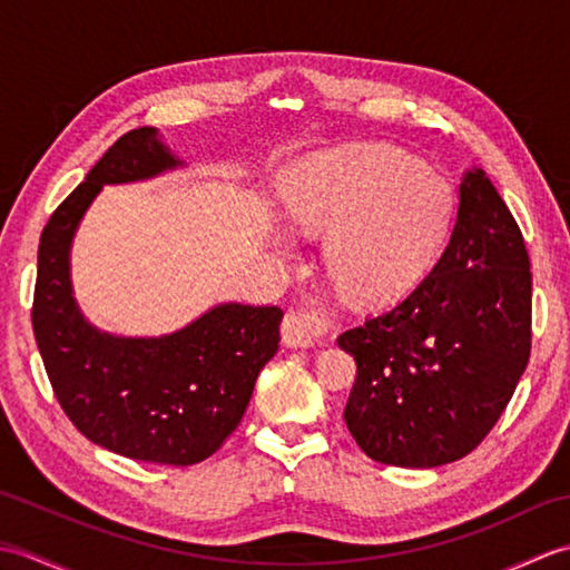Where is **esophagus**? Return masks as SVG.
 Wrapping results in <instances>:
<instances>
[{
    "label": "esophagus",
    "mask_w": 570,
    "mask_h": 570,
    "mask_svg": "<svg viewBox=\"0 0 570 570\" xmlns=\"http://www.w3.org/2000/svg\"><path fill=\"white\" fill-rule=\"evenodd\" d=\"M325 323L316 311H288L282 323V343L286 347H313L321 343Z\"/></svg>",
    "instance_id": "obj_1"
}]
</instances>
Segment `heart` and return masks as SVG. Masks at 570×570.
Instances as JSON below:
<instances>
[{"mask_svg": "<svg viewBox=\"0 0 570 570\" xmlns=\"http://www.w3.org/2000/svg\"><path fill=\"white\" fill-rule=\"evenodd\" d=\"M296 233L327 237L325 266L345 298L380 306L429 272L455 215V190L433 168L390 147L311 154L284 180Z\"/></svg>", "mask_w": 570, "mask_h": 570, "instance_id": "obj_1", "label": "heart"}]
</instances>
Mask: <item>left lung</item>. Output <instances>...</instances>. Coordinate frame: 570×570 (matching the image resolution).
I'll return each instance as SVG.
<instances>
[{
  "label": "left lung",
  "mask_w": 570,
  "mask_h": 570,
  "mask_svg": "<svg viewBox=\"0 0 570 570\" xmlns=\"http://www.w3.org/2000/svg\"><path fill=\"white\" fill-rule=\"evenodd\" d=\"M337 345L357 365L345 423L377 463L439 468L492 431L529 362L531 272L522 229L482 168L460 180L433 272Z\"/></svg>",
  "instance_id": "left-lung-1"
}]
</instances>
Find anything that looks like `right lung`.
<instances>
[{
  "label": "right lung",
  "instance_id": "obj_1",
  "mask_svg": "<svg viewBox=\"0 0 570 570\" xmlns=\"http://www.w3.org/2000/svg\"><path fill=\"white\" fill-rule=\"evenodd\" d=\"M186 166L159 129L119 137L43 227L33 335L56 399L85 439L131 460L196 465L237 429L262 367L278 350L276 306L217 304L159 337L112 335L82 316L70 247L102 186L137 184Z\"/></svg>",
  "mask_w": 570,
  "mask_h": 570
}]
</instances>
